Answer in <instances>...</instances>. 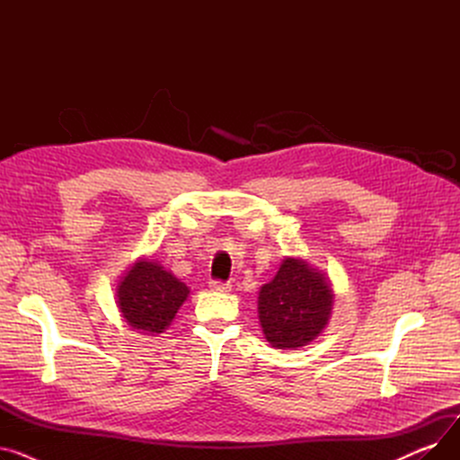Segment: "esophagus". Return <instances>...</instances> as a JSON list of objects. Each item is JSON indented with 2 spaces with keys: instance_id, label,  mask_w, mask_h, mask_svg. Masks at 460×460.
<instances>
[{
  "instance_id": "1",
  "label": "esophagus",
  "mask_w": 460,
  "mask_h": 460,
  "mask_svg": "<svg viewBox=\"0 0 460 460\" xmlns=\"http://www.w3.org/2000/svg\"><path fill=\"white\" fill-rule=\"evenodd\" d=\"M208 287H210V291H214V293H229L231 291V285L226 283V281H220V279H210Z\"/></svg>"
}]
</instances>
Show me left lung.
Masks as SVG:
<instances>
[{
    "mask_svg": "<svg viewBox=\"0 0 460 460\" xmlns=\"http://www.w3.org/2000/svg\"><path fill=\"white\" fill-rule=\"evenodd\" d=\"M333 295L326 278L302 259L287 257L276 278L261 287L259 321L276 349H298L324 330Z\"/></svg>",
    "mask_w": 460,
    "mask_h": 460,
    "instance_id": "obj_1",
    "label": "left lung"
}]
</instances>
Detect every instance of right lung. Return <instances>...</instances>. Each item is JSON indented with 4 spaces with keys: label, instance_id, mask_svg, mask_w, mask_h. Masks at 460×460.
<instances>
[{
    "label": "right lung",
    "instance_id": "add662e5",
    "mask_svg": "<svg viewBox=\"0 0 460 460\" xmlns=\"http://www.w3.org/2000/svg\"><path fill=\"white\" fill-rule=\"evenodd\" d=\"M188 287L155 261H137L119 285L117 304L134 330L162 333L188 296Z\"/></svg>",
    "mask_w": 460,
    "mask_h": 460
}]
</instances>
